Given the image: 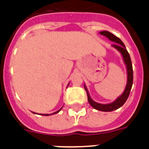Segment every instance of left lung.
I'll return each mask as SVG.
<instances>
[{"mask_svg":"<svg viewBox=\"0 0 149 149\" xmlns=\"http://www.w3.org/2000/svg\"><path fill=\"white\" fill-rule=\"evenodd\" d=\"M99 33L101 35L104 36L107 38H108L109 40L112 41V42H113L116 43V44L112 45V47L115 48L116 50H117L121 54V55H122V60H123L124 63L125 65L126 71H127V84H126L125 88L124 89L123 93L115 101H113L111 103L108 104H100L95 101L94 100H93L92 98H91L90 95L89 93V91H88L85 84H84V88H85V90L86 91V93H87L88 101H89V104L93 107V108L97 110H99V111L111 112L121 107L125 103V101H127V98H128L133 84L132 63H131L130 55H129L128 52L126 50L125 46L124 43L122 42V40L116 36L115 35H113V33L109 32V31H107V30L101 31Z\"/></svg>","mask_w":149,"mask_h":149,"instance_id":"obj_1","label":"left lung"}]
</instances>
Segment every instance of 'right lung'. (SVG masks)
<instances>
[{
  "label": "right lung",
  "mask_w": 149,
  "mask_h": 149,
  "mask_svg": "<svg viewBox=\"0 0 149 149\" xmlns=\"http://www.w3.org/2000/svg\"><path fill=\"white\" fill-rule=\"evenodd\" d=\"M68 85H69V83H68V86H67V87H68ZM62 108H63V107H61V108H60V110H57V111L54 112V113H51V114H42V113H39V115L46 116H51V115H54V114H56V113H59V112H60V110H62ZM33 113L34 114H38V113H34V112H33Z\"/></svg>",
  "instance_id": "1"
}]
</instances>
